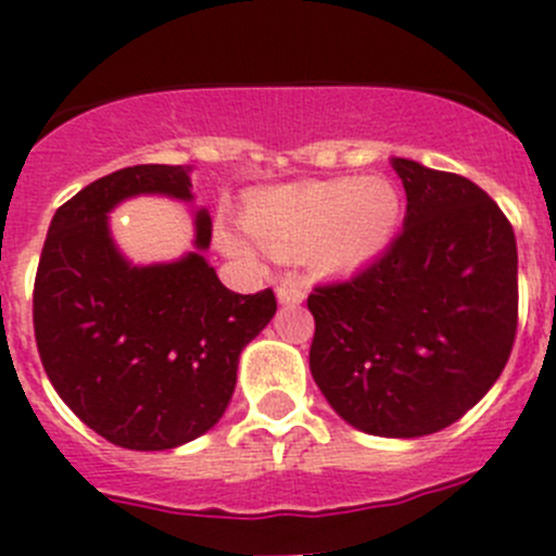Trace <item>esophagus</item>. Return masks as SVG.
Returning a JSON list of instances; mask_svg holds the SVG:
<instances>
[{
	"label": "esophagus",
	"instance_id": "1",
	"mask_svg": "<svg viewBox=\"0 0 556 556\" xmlns=\"http://www.w3.org/2000/svg\"><path fill=\"white\" fill-rule=\"evenodd\" d=\"M306 299V288L301 282H295V279H288V282H282L277 288V301L285 306H295L301 304V301Z\"/></svg>",
	"mask_w": 556,
	"mask_h": 556
}]
</instances>
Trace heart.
<instances>
[{
	"instance_id": "1",
	"label": "heart",
	"mask_w": 556,
	"mask_h": 556,
	"mask_svg": "<svg viewBox=\"0 0 556 556\" xmlns=\"http://www.w3.org/2000/svg\"><path fill=\"white\" fill-rule=\"evenodd\" d=\"M401 217V195L382 177H341L285 185L255 195L244 228L279 261L304 257L312 271L339 277L368 266L390 244ZM223 252L252 261L255 250L233 231H217Z\"/></svg>"
}]
</instances>
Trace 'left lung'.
I'll return each instance as SVG.
<instances>
[{"label":"left lung","mask_w":556,"mask_h":556,"mask_svg":"<svg viewBox=\"0 0 556 556\" xmlns=\"http://www.w3.org/2000/svg\"><path fill=\"white\" fill-rule=\"evenodd\" d=\"M403 231L382 257L309 295V368L344 422L419 439L457 422L497 382L517 336V239L459 174L392 159Z\"/></svg>","instance_id":"obj_1"}]
</instances>
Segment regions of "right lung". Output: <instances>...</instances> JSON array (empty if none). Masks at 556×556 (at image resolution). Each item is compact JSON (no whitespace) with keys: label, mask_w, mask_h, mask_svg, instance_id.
<instances>
[{"label":"right lung","mask_w":556,"mask_h":556,"mask_svg":"<svg viewBox=\"0 0 556 556\" xmlns=\"http://www.w3.org/2000/svg\"><path fill=\"white\" fill-rule=\"evenodd\" d=\"M193 166L142 164L86 185L50 220L35 279V336L61 401L110 444L164 452L215 428L239 355L277 312L271 290L239 295L204 250L212 217L193 212V252L137 266L110 212L134 195L193 204Z\"/></svg>","instance_id":"1"}]
</instances>
